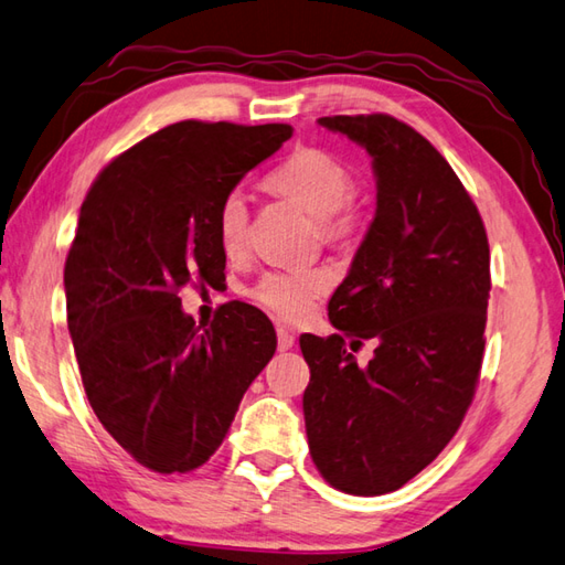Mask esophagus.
<instances>
[{
  "label": "esophagus",
  "instance_id": "34e87169",
  "mask_svg": "<svg viewBox=\"0 0 565 565\" xmlns=\"http://www.w3.org/2000/svg\"><path fill=\"white\" fill-rule=\"evenodd\" d=\"M276 338H279V350H281V352L291 350L294 342H296L291 330H286V328H276Z\"/></svg>",
  "mask_w": 565,
  "mask_h": 565
}]
</instances>
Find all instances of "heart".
Masks as SVG:
<instances>
[{
    "instance_id": "obj_1",
    "label": "heart",
    "mask_w": 565,
    "mask_h": 565,
    "mask_svg": "<svg viewBox=\"0 0 565 565\" xmlns=\"http://www.w3.org/2000/svg\"><path fill=\"white\" fill-rule=\"evenodd\" d=\"M274 194L289 199L310 218L318 221L322 237L328 243H344L359 225V206L352 194V174L330 152L303 148L267 179ZM247 199L239 189L227 191L218 213H215V233L225 255L243 252L247 239ZM326 291V274L316 269L269 271L252 286V301L279 320H303L313 310L316 298Z\"/></svg>"
}]
</instances>
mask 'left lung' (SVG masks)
I'll return each instance as SVG.
<instances>
[{
    "instance_id": "1",
    "label": "left lung",
    "mask_w": 565,
    "mask_h": 565,
    "mask_svg": "<svg viewBox=\"0 0 565 565\" xmlns=\"http://www.w3.org/2000/svg\"><path fill=\"white\" fill-rule=\"evenodd\" d=\"M318 124L371 154L376 213L328 303L330 338L301 334L306 435L322 478L350 495L393 493L439 456L473 401L486 347L488 235L427 138L388 114ZM376 339L370 364L345 350Z\"/></svg>"
}]
</instances>
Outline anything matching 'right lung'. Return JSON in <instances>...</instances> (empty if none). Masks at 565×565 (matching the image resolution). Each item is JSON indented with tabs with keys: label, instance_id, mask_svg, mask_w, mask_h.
<instances>
[{
	"label": "right lung",
	"instance_id": "1",
	"mask_svg": "<svg viewBox=\"0 0 565 565\" xmlns=\"http://www.w3.org/2000/svg\"><path fill=\"white\" fill-rule=\"evenodd\" d=\"M291 126L182 121L104 167L65 262L67 328L94 415L150 471L186 473L221 447L276 352L269 318L218 308L211 328L179 289L225 279L215 213Z\"/></svg>",
	"mask_w": 565,
	"mask_h": 565
}]
</instances>
